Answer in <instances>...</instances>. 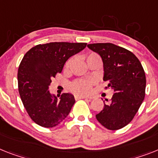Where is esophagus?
Listing matches in <instances>:
<instances>
[{
  "label": "esophagus",
  "mask_w": 158,
  "mask_h": 158,
  "mask_svg": "<svg viewBox=\"0 0 158 158\" xmlns=\"http://www.w3.org/2000/svg\"><path fill=\"white\" fill-rule=\"evenodd\" d=\"M75 99H91V98L87 97V96H83V95H75Z\"/></svg>",
  "instance_id": "34e87169"
}]
</instances>
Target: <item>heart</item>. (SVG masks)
I'll list each match as a JSON object with an SVG mask.
<instances>
[{
  "instance_id": "1",
  "label": "heart",
  "mask_w": 158,
  "mask_h": 158,
  "mask_svg": "<svg viewBox=\"0 0 158 158\" xmlns=\"http://www.w3.org/2000/svg\"><path fill=\"white\" fill-rule=\"evenodd\" d=\"M96 54H89L88 57L91 55ZM71 59H69L66 63V68H68L70 64H71ZM94 85V81L92 79H77L75 82H73L70 85V90L72 91L73 93L77 95H90L91 92V88Z\"/></svg>"
}]
</instances>
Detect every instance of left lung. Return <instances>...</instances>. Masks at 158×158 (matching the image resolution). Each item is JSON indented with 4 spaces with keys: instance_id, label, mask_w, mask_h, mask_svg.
<instances>
[{
    "instance_id": "obj_1",
    "label": "left lung",
    "mask_w": 158,
    "mask_h": 158,
    "mask_svg": "<svg viewBox=\"0 0 158 158\" xmlns=\"http://www.w3.org/2000/svg\"><path fill=\"white\" fill-rule=\"evenodd\" d=\"M87 47L101 57L104 81L108 83L106 88L115 92L95 117L109 130L124 128L132 121L144 99L146 78L142 65L131 51L112 43H94Z\"/></svg>"
}]
</instances>
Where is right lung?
I'll return each mask as SVG.
<instances>
[{"instance_id": "right-lung-1", "label": "right lung", "mask_w": 158, "mask_h": 158, "mask_svg": "<svg viewBox=\"0 0 158 158\" xmlns=\"http://www.w3.org/2000/svg\"><path fill=\"white\" fill-rule=\"evenodd\" d=\"M86 46L83 42H50L37 45L24 55L18 68V91L26 112L37 124L53 128L70 113L75 102L74 95H52L49 86L67 59Z\"/></svg>"}]
</instances>
